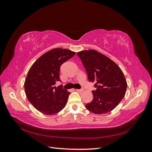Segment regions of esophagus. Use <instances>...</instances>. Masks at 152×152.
<instances>
[{"label":"esophagus","instance_id":"esophagus-1","mask_svg":"<svg viewBox=\"0 0 152 152\" xmlns=\"http://www.w3.org/2000/svg\"><path fill=\"white\" fill-rule=\"evenodd\" d=\"M76 91L77 92H82V91H83V89H77Z\"/></svg>","mask_w":152,"mask_h":152}]
</instances>
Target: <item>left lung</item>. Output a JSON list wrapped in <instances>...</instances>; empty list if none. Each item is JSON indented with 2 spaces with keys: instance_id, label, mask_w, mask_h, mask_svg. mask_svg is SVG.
<instances>
[{
  "instance_id": "8db88e82",
  "label": "left lung",
  "mask_w": 152,
  "mask_h": 152,
  "mask_svg": "<svg viewBox=\"0 0 152 152\" xmlns=\"http://www.w3.org/2000/svg\"><path fill=\"white\" fill-rule=\"evenodd\" d=\"M87 73L89 82H94L93 99L86 108L95 114L111 112L126 94L127 82L121 69L104 54L95 50L77 53Z\"/></svg>"
}]
</instances>
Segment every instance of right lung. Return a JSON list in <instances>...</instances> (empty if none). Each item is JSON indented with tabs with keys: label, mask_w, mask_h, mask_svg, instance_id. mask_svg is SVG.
Listing matches in <instances>:
<instances>
[{
	"label": "right lung",
	"mask_w": 152,
	"mask_h": 152,
	"mask_svg": "<svg viewBox=\"0 0 152 152\" xmlns=\"http://www.w3.org/2000/svg\"><path fill=\"white\" fill-rule=\"evenodd\" d=\"M75 54L66 49H53L41 56L30 68L24 84L26 96L41 113L52 115L65 107L70 93L61 85L54 86L61 81L60 66Z\"/></svg>",
	"instance_id": "1"
}]
</instances>
